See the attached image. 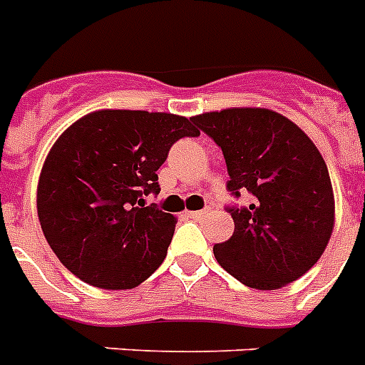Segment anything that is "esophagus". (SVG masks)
I'll list each match as a JSON object with an SVG mask.
<instances>
[{
  "mask_svg": "<svg viewBox=\"0 0 365 365\" xmlns=\"http://www.w3.org/2000/svg\"><path fill=\"white\" fill-rule=\"evenodd\" d=\"M206 215H208V210H197V212L189 213V217L195 219V221H200V219H204Z\"/></svg>",
  "mask_w": 365,
  "mask_h": 365,
  "instance_id": "esophagus-1",
  "label": "esophagus"
}]
</instances>
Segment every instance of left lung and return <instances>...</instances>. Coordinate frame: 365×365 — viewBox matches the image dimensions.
Returning <instances> with one entry per match:
<instances>
[{
  "label": "left lung",
  "mask_w": 365,
  "mask_h": 365,
  "mask_svg": "<svg viewBox=\"0 0 365 365\" xmlns=\"http://www.w3.org/2000/svg\"><path fill=\"white\" fill-rule=\"evenodd\" d=\"M223 152L234 232L213 255L240 283L275 290L321 259L334 229V192L321 152L300 127L268 108L191 118Z\"/></svg>",
  "instance_id": "1"
}]
</instances>
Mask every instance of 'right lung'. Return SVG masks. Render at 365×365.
Returning a JSON list of instances; mask_svg holds the SVG:
<instances>
[{
	"label": "right lung",
	"instance_id": "add662e5",
	"mask_svg": "<svg viewBox=\"0 0 365 365\" xmlns=\"http://www.w3.org/2000/svg\"><path fill=\"white\" fill-rule=\"evenodd\" d=\"M183 115L99 110L59 136L38 178L41 229L65 268L99 289H133L167 257L176 219L146 206L174 142L198 136Z\"/></svg>",
	"mask_w": 365,
	"mask_h": 365
}]
</instances>
